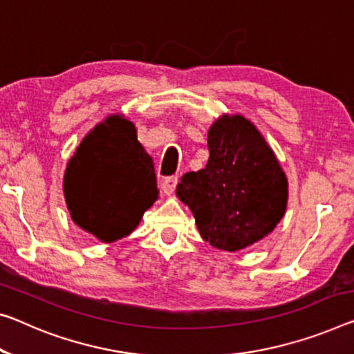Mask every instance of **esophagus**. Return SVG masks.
Returning a JSON list of instances; mask_svg holds the SVG:
<instances>
[{
  "label": "esophagus",
  "instance_id": "34e87169",
  "mask_svg": "<svg viewBox=\"0 0 354 354\" xmlns=\"http://www.w3.org/2000/svg\"><path fill=\"white\" fill-rule=\"evenodd\" d=\"M176 184H178V176H168L164 179V183H162V190H164L167 195H171L175 192Z\"/></svg>",
  "mask_w": 354,
  "mask_h": 354
}]
</instances>
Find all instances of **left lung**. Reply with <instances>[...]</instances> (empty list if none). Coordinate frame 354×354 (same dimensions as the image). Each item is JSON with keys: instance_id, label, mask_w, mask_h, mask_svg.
<instances>
[{"instance_id": "8db88e82", "label": "left lung", "mask_w": 354, "mask_h": 354, "mask_svg": "<svg viewBox=\"0 0 354 354\" xmlns=\"http://www.w3.org/2000/svg\"><path fill=\"white\" fill-rule=\"evenodd\" d=\"M207 149L206 167L186 173L176 195L212 248H249L283 217L287 178L260 132L239 115L218 118L207 132Z\"/></svg>"}]
</instances>
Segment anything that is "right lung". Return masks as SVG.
Instances as JSON below:
<instances>
[{
    "label": "right lung",
    "mask_w": 354,
    "mask_h": 354,
    "mask_svg": "<svg viewBox=\"0 0 354 354\" xmlns=\"http://www.w3.org/2000/svg\"><path fill=\"white\" fill-rule=\"evenodd\" d=\"M64 194L72 221L104 243L138 225L159 189L131 121L110 116L83 138L67 164Z\"/></svg>",
    "instance_id": "obj_1"
}]
</instances>
